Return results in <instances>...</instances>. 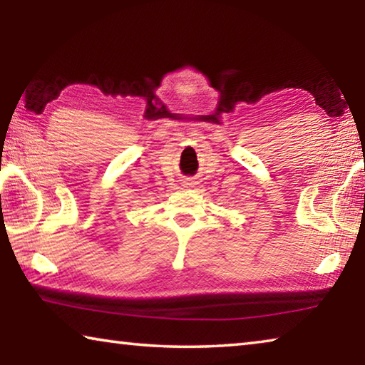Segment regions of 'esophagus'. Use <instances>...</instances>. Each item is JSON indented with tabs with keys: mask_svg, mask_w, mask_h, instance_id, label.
I'll return each instance as SVG.
<instances>
[{
	"mask_svg": "<svg viewBox=\"0 0 365 365\" xmlns=\"http://www.w3.org/2000/svg\"><path fill=\"white\" fill-rule=\"evenodd\" d=\"M183 185L185 187H195L196 180H193V178H187V180H183Z\"/></svg>",
	"mask_w": 365,
	"mask_h": 365,
	"instance_id": "34e87169",
	"label": "esophagus"
}]
</instances>
